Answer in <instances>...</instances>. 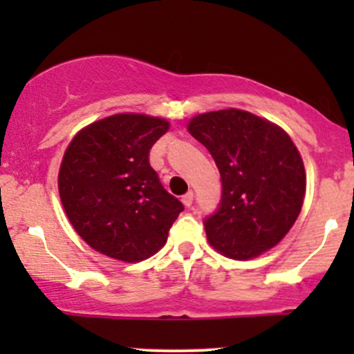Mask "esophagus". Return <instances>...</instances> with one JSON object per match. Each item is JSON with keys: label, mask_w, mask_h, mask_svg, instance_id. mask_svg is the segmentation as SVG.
I'll use <instances>...</instances> for the list:
<instances>
[{"label": "esophagus", "mask_w": 354, "mask_h": 354, "mask_svg": "<svg viewBox=\"0 0 354 354\" xmlns=\"http://www.w3.org/2000/svg\"><path fill=\"white\" fill-rule=\"evenodd\" d=\"M193 198H194V194H193V193H191V191H189V193H186V194H185V196H183V198H181L183 205H185V206H186V208H189V206H191V205H193Z\"/></svg>", "instance_id": "1"}]
</instances>
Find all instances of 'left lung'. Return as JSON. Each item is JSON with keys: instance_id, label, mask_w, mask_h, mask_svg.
I'll return each instance as SVG.
<instances>
[{"instance_id": "8db88e82", "label": "left lung", "mask_w": 354, "mask_h": 354, "mask_svg": "<svg viewBox=\"0 0 354 354\" xmlns=\"http://www.w3.org/2000/svg\"><path fill=\"white\" fill-rule=\"evenodd\" d=\"M188 131L208 148L221 174V205L205 221L209 245L239 261L278 245L306 194L301 154L290 135L236 108L193 116Z\"/></svg>"}]
</instances>
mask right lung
<instances>
[{
  "label": "right lung",
  "instance_id": "obj_1",
  "mask_svg": "<svg viewBox=\"0 0 354 354\" xmlns=\"http://www.w3.org/2000/svg\"><path fill=\"white\" fill-rule=\"evenodd\" d=\"M165 118L118 113L76 133L61 160L58 189L71 226L98 253L138 263L161 250L183 205L161 186L149 149Z\"/></svg>",
  "mask_w": 354,
  "mask_h": 354
}]
</instances>
